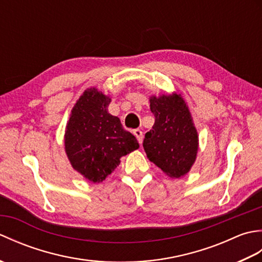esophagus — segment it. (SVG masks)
Here are the masks:
<instances>
[{
  "label": "esophagus",
  "mask_w": 262,
  "mask_h": 262,
  "mask_svg": "<svg viewBox=\"0 0 262 262\" xmlns=\"http://www.w3.org/2000/svg\"><path fill=\"white\" fill-rule=\"evenodd\" d=\"M133 133H134V135L136 136L138 143H140L142 145V143H143V132L141 129H135Z\"/></svg>",
  "instance_id": "34e87169"
}]
</instances>
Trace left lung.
Here are the masks:
<instances>
[{"label":"left lung","instance_id":"1","mask_svg":"<svg viewBox=\"0 0 262 262\" xmlns=\"http://www.w3.org/2000/svg\"><path fill=\"white\" fill-rule=\"evenodd\" d=\"M149 108L155 122L143 142L147 158L169 177H183L190 171L198 151V134L190 111L177 93L152 96Z\"/></svg>","mask_w":262,"mask_h":262}]
</instances>
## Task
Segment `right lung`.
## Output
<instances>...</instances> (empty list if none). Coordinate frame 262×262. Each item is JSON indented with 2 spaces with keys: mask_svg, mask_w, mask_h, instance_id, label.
<instances>
[{
  "mask_svg": "<svg viewBox=\"0 0 262 262\" xmlns=\"http://www.w3.org/2000/svg\"><path fill=\"white\" fill-rule=\"evenodd\" d=\"M110 101L98 89H88L72 109L65 130V152L72 166L93 183L102 182L121 157L140 147L118 117L108 113Z\"/></svg>",
  "mask_w": 262,
  "mask_h": 262,
  "instance_id": "right-lung-1",
  "label": "right lung"
}]
</instances>
